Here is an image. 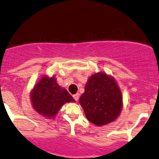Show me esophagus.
I'll list each match as a JSON object with an SVG mask.
<instances>
[{
  "label": "esophagus",
  "mask_w": 159,
  "mask_h": 159,
  "mask_svg": "<svg viewBox=\"0 0 159 159\" xmlns=\"http://www.w3.org/2000/svg\"><path fill=\"white\" fill-rule=\"evenodd\" d=\"M73 98L75 101H78V98H79V93H76V94L73 95Z\"/></svg>",
  "instance_id": "esophagus-1"
}]
</instances>
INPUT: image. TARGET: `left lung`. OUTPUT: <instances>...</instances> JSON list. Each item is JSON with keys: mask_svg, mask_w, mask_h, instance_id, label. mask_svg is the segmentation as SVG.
Segmentation results:
<instances>
[{"mask_svg": "<svg viewBox=\"0 0 159 159\" xmlns=\"http://www.w3.org/2000/svg\"><path fill=\"white\" fill-rule=\"evenodd\" d=\"M79 102L87 120L101 126L117 118L123 107V97L114 78L98 72L88 79Z\"/></svg>", "mask_w": 159, "mask_h": 159, "instance_id": "obj_1", "label": "left lung"}]
</instances>
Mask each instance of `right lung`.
I'll return each mask as SVG.
<instances>
[{"label": "right lung", "mask_w": 159, "mask_h": 159, "mask_svg": "<svg viewBox=\"0 0 159 159\" xmlns=\"http://www.w3.org/2000/svg\"><path fill=\"white\" fill-rule=\"evenodd\" d=\"M34 109L45 117L52 118L65 103L75 102L66 89L58 85L54 77L43 76L30 94Z\"/></svg>", "instance_id": "add662e5"}]
</instances>
